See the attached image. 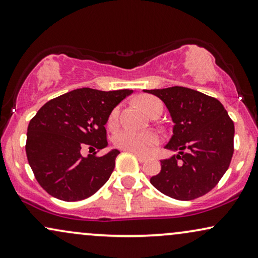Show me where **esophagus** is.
<instances>
[{"instance_id": "1", "label": "esophagus", "mask_w": 258, "mask_h": 258, "mask_svg": "<svg viewBox=\"0 0 258 258\" xmlns=\"http://www.w3.org/2000/svg\"><path fill=\"white\" fill-rule=\"evenodd\" d=\"M132 153L136 155V158L139 159V161H140V163H145V161L147 160V157H145V155H142V154H139V153H135V152H132Z\"/></svg>"}]
</instances>
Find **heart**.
<instances>
[{"label": "heart", "mask_w": 258, "mask_h": 258, "mask_svg": "<svg viewBox=\"0 0 258 258\" xmlns=\"http://www.w3.org/2000/svg\"><path fill=\"white\" fill-rule=\"evenodd\" d=\"M140 106L149 116H153L158 111H163V104L154 97H142L139 99ZM118 118V109H113L107 119V125L113 128ZM159 142L158 135L153 132H134L130 129L118 130L113 135V145L123 151L135 152L139 154H147Z\"/></svg>", "instance_id": "1"}]
</instances>
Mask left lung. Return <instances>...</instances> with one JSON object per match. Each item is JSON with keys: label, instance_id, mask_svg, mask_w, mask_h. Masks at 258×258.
<instances>
[{"label": "left lung", "instance_id": "obj_1", "mask_svg": "<svg viewBox=\"0 0 258 258\" xmlns=\"http://www.w3.org/2000/svg\"><path fill=\"white\" fill-rule=\"evenodd\" d=\"M164 101L174 125L165 148L179 151L161 160V171L151 184L164 195L190 201L219 183L233 155L234 124L224 105L191 88L173 86L145 90Z\"/></svg>", "mask_w": 258, "mask_h": 258}]
</instances>
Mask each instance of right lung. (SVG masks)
I'll return each mask as SVG.
<instances>
[{"label":"right lung","instance_id":"add662e5","mask_svg":"<svg viewBox=\"0 0 258 258\" xmlns=\"http://www.w3.org/2000/svg\"><path fill=\"white\" fill-rule=\"evenodd\" d=\"M132 93V90L105 92L84 87L40 107L28 124L26 155L34 177L47 194L62 201H81L109 180L118 149L103 157L84 158L81 148L106 147L105 124L114 107Z\"/></svg>","mask_w":258,"mask_h":258}]
</instances>
